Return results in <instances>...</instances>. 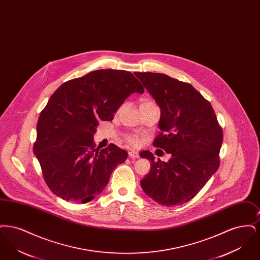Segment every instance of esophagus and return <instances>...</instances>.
<instances>
[{"mask_svg": "<svg viewBox=\"0 0 260 260\" xmlns=\"http://www.w3.org/2000/svg\"><path fill=\"white\" fill-rule=\"evenodd\" d=\"M128 156L131 157V158H138L139 157V155H138V153L135 151V150H131L129 152H128Z\"/></svg>", "mask_w": 260, "mask_h": 260, "instance_id": "34e87169", "label": "esophagus"}]
</instances>
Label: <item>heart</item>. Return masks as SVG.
I'll return each mask as SVG.
<instances>
[{"label": "heart", "mask_w": 260, "mask_h": 260, "mask_svg": "<svg viewBox=\"0 0 260 260\" xmlns=\"http://www.w3.org/2000/svg\"><path fill=\"white\" fill-rule=\"evenodd\" d=\"M150 103H154V102L151 101V100H144L141 104H150ZM127 141H128V143H131L133 145H137L139 143V139L136 136H129L127 138Z\"/></svg>", "instance_id": "1"}]
</instances>
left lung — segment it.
Here are the masks:
<instances>
[{
  "mask_svg": "<svg viewBox=\"0 0 260 260\" xmlns=\"http://www.w3.org/2000/svg\"><path fill=\"white\" fill-rule=\"evenodd\" d=\"M161 109V134L153 145L171 154L169 161L149 151L140 157L151 170L140 181L146 195L167 207L194 198L219 167L223 132L210 102L190 84L168 75L136 72Z\"/></svg>",
  "mask_w": 260,
  "mask_h": 260,
  "instance_id": "1",
  "label": "left lung"
}]
</instances>
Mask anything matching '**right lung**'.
<instances>
[{
	"label": "right lung",
	"mask_w": 260,
	"mask_h": 260,
	"mask_svg": "<svg viewBox=\"0 0 260 260\" xmlns=\"http://www.w3.org/2000/svg\"><path fill=\"white\" fill-rule=\"evenodd\" d=\"M144 88L124 70L102 69L67 81L50 96L37 123L34 154L51 192L85 204L100 194L127 153L115 144L95 148L99 121H112L132 93Z\"/></svg>",
	"instance_id": "obj_1"
}]
</instances>
